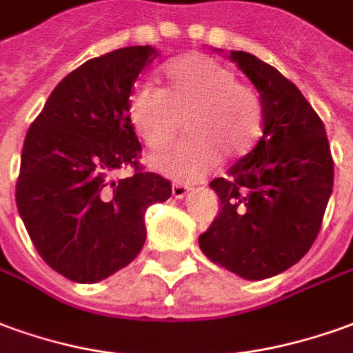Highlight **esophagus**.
Returning <instances> with one entry per match:
<instances>
[{"instance_id":"34e87169","label":"esophagus","mask_w":353,"mask_h":353,"mask_svg":"<svg viewBox=\"0 0 353 353\" xmlns=\"http://www.w3.org/2000/svg\"><path fill=\"white\" fill-rule=\"evenodd\" d=\"M189 191H191V187H187V185L183 183H174V187H172V194H174L176 199H183V196L189 194Z\"/></svg>"}]
</instances>
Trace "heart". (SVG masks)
<instances>
[{"instance_id": "1", "label": "heart", "mask_w": 353, "mask_h": 353, "mask_svg": "<svg viewBox=\"0 0 353 353\" xmlns=\"http://www.w3.org/2000/svg\"><path fill=\"white\" fill-rule=\"evenodd\" d=\"M164 78V90L139 83L128 101L130 122L149 149L168 147L181 120L189 134L176 149L151 157L154 168L194 181L218 164V154L235 159L252 149L262 130V103L228 66L191 53L172 61Z\"/></svg>"}]
</instances>
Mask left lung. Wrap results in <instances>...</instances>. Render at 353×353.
I'll use <instances>...</instances> for the list:
<instances>
[{
    "label": "left lung",
    "instance_id": "1",
    "mask_svg": "<svg viewBox=\"0 0 353 353\" xmlns=\"http://www.w3.org/2000/svg\"><path fill=\"white\" fill-rule=\"evenodd\" d=\"M229 59L260 93L262 137L210 183L221 210L199 245L214 263L260 281L312 248L332 193L334 162L321 118L294 83L250 53L231 51Z\"/></svg>",
    "mask_w": 353,
    "mask_h": 353
}]
</instances>
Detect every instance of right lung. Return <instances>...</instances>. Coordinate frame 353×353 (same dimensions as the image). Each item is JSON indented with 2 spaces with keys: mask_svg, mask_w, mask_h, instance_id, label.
Here are the masks:
<instances>
[{
  "mask_svg": "<svg viewBox=\"0 0 353 353\" xmlns=\"http://www.w3.org/2000/svg\"><path fill=\"white\" fill-rule=\"evenodd\" d=\"M159 57L134 46L85 61L61 80L24 139L17 208L38 254L74 283H97L141 252L145 212L172 183L139 164L128 114L137 76ZM134 174L114 182L120 168Z\"/></svg>",
  "mask_w": 353,
  "mask_h": 353,
  "instance_id": "add662e5",
  "label": "right lung"
}]
</instances>
